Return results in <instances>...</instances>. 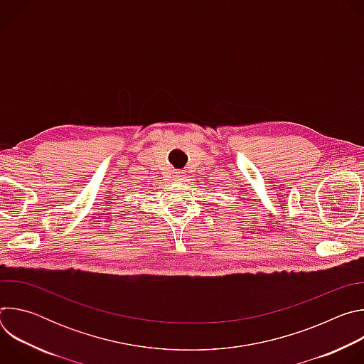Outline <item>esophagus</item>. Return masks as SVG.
Wrapping results in <instances>:
<instances>
[{
    "label": "esophagus",
    "instance_id": "1",
    "mask_svg": "<svg viewBox=\"0 0 364 364\" xmlns=\"http://www.w3.org/2000/svg\"><path fill=\"white\" fill-rule=\"evenodd\" d=\"M184 177H186V173H184L183 170H176V171H174V178H176V180L180 181V180H184Z\"/></svg>",
    "mask_w": 364,
    "mask_h": 364
}]
</instances>
